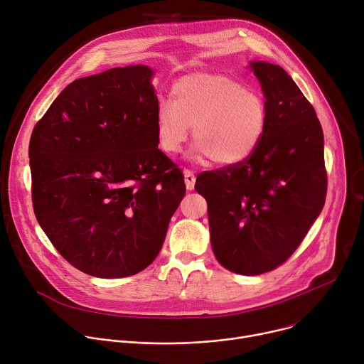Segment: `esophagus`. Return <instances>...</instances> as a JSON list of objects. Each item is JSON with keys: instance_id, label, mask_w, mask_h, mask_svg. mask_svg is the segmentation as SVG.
I'll return each mask as SVG.
<instances>
[{"instance_id": "1", "label": "esophagus", "mask_w": 364, "mask_h": 364, "mask_svg": "<svg viewBox=\"0 0 364 364\" xmlns=\"http://www.w3.org/2000/svg\"><path fill=\"white\" fill-rule=\"evenodd\" d=\"M183 173H184V181H186L187 190H193L194 188V183H196L194 173L191 170H188V168H186Z\"/></svg>"}]
</instances>
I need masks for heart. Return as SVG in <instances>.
<instances>
[{
  "instance_id": "b5f03b06",
  "label": "heart",
  "mask_w": 364,
  "mask_h": 364,
  "mask_svg": "<svg viewBox=\"0 0 364 364\" xmlns=\"http://www.w3.org/2000/svg\"><path fill=\"white\" fill-rule=\"evenodd\" d=\"M265 97L242 82L216 73H193L176 80L170 100L155 112L157 139L167 154L180 151L191 134V159L219 167L246 161L268 127Z\"/></svg>"
}]
</instances>
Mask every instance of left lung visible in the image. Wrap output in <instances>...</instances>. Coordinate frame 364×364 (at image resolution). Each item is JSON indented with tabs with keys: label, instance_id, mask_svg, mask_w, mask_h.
<instances>
[{
	"label": "left lung",
	"instance_id": "1",
	"mask_svg": "<svg viewBox=\"0 0 364 364\" xmlns=\"http://www.w3.org/2000/svg\"><path fill=\"white\" fill-rule=\"evenodd\" d=\"M250 68L269 112L264 139L242 164L198 174L194 188L207 201L218 261L240 275H261L287 261L321 213L327 171L313 105L281 66Z\"/></svg>",
	"mask_w": 364,
	"mask_h": 364
}]
</instances>
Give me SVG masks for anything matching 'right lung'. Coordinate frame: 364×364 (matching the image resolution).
I'll list each match as a JSON object with an SVG mask.
<instances>
[{
    "label": "right lung",
    "instance_id": "obj_1",
    "mask_svg": "<svg viewBox=\"0 0 364 364\" xmlns=\"http://www.w3.org/2000/svg\"><path fill=\"white\" fill-rule=\"evenodd\" d=\"M146 66L72 82L36 124L28 146L33 209L76 269L124 278L160 253L186 194L159 149V99Z\"/></svg>",
    "mask_w": 364,
    "mask_h": 364
}]
</instances>
